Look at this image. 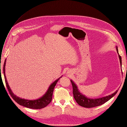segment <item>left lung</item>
<instances>
[{
    "label": "left lung",
    "instance_id": "1",
    "mask_svg": "<svg viewBox=\"0 0 127 127\" xmlns=\"http://www.w3.org/2000/svg\"><path fill=\"white\" fill-rule=\"evenodd\" d=\"M116 49L118 52V53L119 54L117 46L116 47ZM119 59H120V64L121 66L122 65L121 57L119 55ZM70 81L72 86L73 95H74V97L76 100V102L81 106H83L84 107H87V108L94 107L98 106L103 104L105 103L107 101H108L111 98L113 97L118 92V91H116V92H115L114 93L101 98H94V99L89 98L86 97L85 95H83L81 93H80V92L78 89L77 86V85L74 83V82H73L72 80H70Z\"/></svg>",
    "mask_w": 127,
    "mask_h": 127
}]
</instances>
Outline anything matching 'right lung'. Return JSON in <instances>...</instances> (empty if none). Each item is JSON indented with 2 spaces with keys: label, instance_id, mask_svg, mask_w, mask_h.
<instances>
[{
  "label": "right lung",
  "instance_id": "obj_1",
  "mask_svg": "<svg viewBox=\"0 0 127 127\" xmlns=\"http://www.w3.org/2000/svg\"><path fill=\"white\" fill-rule=\"evenodd\" d=\"M6 60H5L4 64H3V75H4V77L5 80V83L6 84V86L10 95H11V97H12L14 100L16 102L19 104L22 105L23 106H25L26 107H28V108L30 109H41L42 108H44L45 106H47L52 101V94L53 91H54V88L57 82H58L60 78L56 80L55 81L52 83L50 86H49L48 91L45 93V94L42 96L39 99H34V100H29V99H25L24 98H22L17 96L16 95H15L13 92L11 90L10 88L8 85V83H7V80L6 77L5 75V65H6Z\"/></svg>",
  "mask_w": 127,
  "mask_h": 127
}]
</instances>
